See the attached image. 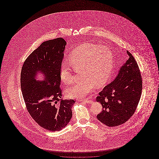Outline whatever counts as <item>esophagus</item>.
<instances>
[{
  "label": "esophagus",
  "instance_id": "obj_1",
  "mask_svg": "<svg viewBox=\"0 0 159 159\" xmlns=\"http://www.w3.org/2000/svg\"><path fill=\"white\" fill-rule=\"evenodd\" d=\"M84 102H85L86 103H88V104H91L92 102V101L91 99H89L88 98L85 99L83 100Z\"/></svg>",
  "mask_w": 159,
  "mask_h": 159
}]
</instances>
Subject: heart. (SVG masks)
I'll use <instances>...</instances> for the list:
<instances>
[{"mask_svg":"<svg viewBox=\"0 0 159 159\" xmlns=\"http://www.w3.org/2000/svg\"><path fill=\"white\" fill-rule=\"evenodd\" d=\"M68 61L76 71H81L79 82L68 88L67 95L72 98H83L93 90L101 87L108 80L114 66L113 53L107 46L85 43L76 48L69 55ZM61 80L64 83H71L73 76L71 69L62 64L60 69Z\"/></svg>","mask_w":159,"mask_h":159,"instance_id":"1","label":"heart"}]
</instances>
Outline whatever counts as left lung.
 <instances>
[{
  "mask_svg": "<svg viewBox=\"0 0 159 159\" xmlns=\"http://www.w3.org/2000/svg\"><path fill=\"white\" fill-rule=\"evenodd\" d=\"M129 58L120 66L114 80L99 93L97 101L102 111L99 121L109 127L125 123L134 114L142 92V78L137 62L127 51Z\"/></svg>",
  "mask_w": 159,
  "mask_h": 159,
  "instance_id": "1",
  "label": "left lung"
}]
</instances>
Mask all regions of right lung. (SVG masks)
<instances>
[{
  "label": "right lung",
  "instance_id": "1",
  "mask_svg": "<svg viewBox=\"0 0 159 159\" xmlns=\"http://www.w3.org/2000/svg\"><path fill=\"white\" fill-rule=\"evenodd\" d=\"M66 45L61 38L43 42L24 61L21 73V88L29 113L41 127L52 132L67 125L75 102L63 99L60 87ZM39 76L43 81L37 80Z\"/></svg>",
  "mask_w": 159,
  "mask_h": 159
}]
</instances>
